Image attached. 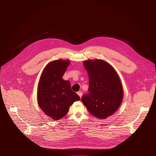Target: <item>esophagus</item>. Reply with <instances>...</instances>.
I'll use <instances>...</instances> for the list:
<instances>
[{
    "instance_id": "obj_1",
    "label": "esophagus",
    "mask_w": 156,
    "mask_h": 156,
    "mask_svg": "<svg viewBox=\"0 0 156 156\" xmlns=\"http://www.w3.org/2000/svg\"><path fill=\"white\" fill-rule=\"evenodd\" d=\"M77 94L80 96V98H81V96H82V92L81 91H79L77 92Z\"/></svg>"
}]
</instances>
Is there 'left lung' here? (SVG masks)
<instances>
[{"instance_id":"left-lung-1","label":"left lung","mask_w":156,"mask_h":156,"mask_svg":"<svg viewBox=\"0 0 156 156\" xmlns=\"http://www.w3.org/2000/svg\"><path fill=\"white\" fill-rule=\"evenodd\" d=\"M83 65L89 76V93L83 95L82 102L92 115L106 119L122 103L123 92L120 78L103 60H87Z\"/></svg>"}]
</instances>
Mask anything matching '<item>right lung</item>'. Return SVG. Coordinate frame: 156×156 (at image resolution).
Here are the masks:
<instances>
[{
	"label": "right lung",
	"instance_id": "right-lung-1",
	"mask_svg": "<svg viewBox=\"0 0 156 156\" xmlns=\"http://www.w3.org/2000/svg\"><path fill=\"white\" fill-rule=\"evenodd\" d=\"M69 60L58 59L50 62L41 74L37 87V101L46 115L53 120L65 116L69 106L80 97L72 91L69 81L63 76L69 65Z\"/></svg>",
	"mask_w": 156,
	"mask_h": 156
}]
</instances>
